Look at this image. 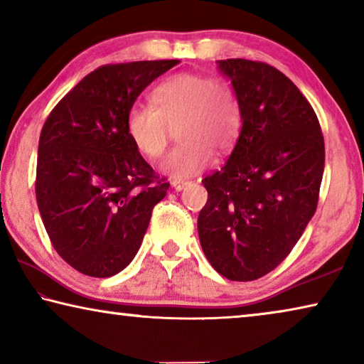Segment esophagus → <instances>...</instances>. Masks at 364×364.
I'll use <instances>...</instances> for the list:
<instances>
[{
  "label": "esophagus",
  "mask_w": 364,
  "mask_h": 364,
  "mask_svg": "<svg viewBox=\"0 0 364 364\" xmlns=\"http://www.w3.org/2000/svg\"><path fill=\"white\" fill-rule=\"evenodd\" d=\"M189 184V181H186V180H171V186L176 189V191H181V189H184Z\"/></svg>",
  "instance_id": "1"
}]
</instances>
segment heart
Returning <instances> with one entry per match:
<instances>
[{
  "instance_id": "obj_1",
  "label": "heart",
  "mask_w": 364,
  "mask_h": 364,
  "mask_svg": "<svg viewBox=\"0 0 364 364\" xmlns=\"http://www.w3.org/2000/svg\"><path fill=\"white\" fill-rule=\"evenodd\" d=\"M180 145L161 161L165 175L183 180L214 164L215 151L235 147L243 127L240 100L229 80L208 73H178L150 91V106L135 105L126 116V134L145 159L166 150L171 127Z\"/></svg>"
}]
</instances>
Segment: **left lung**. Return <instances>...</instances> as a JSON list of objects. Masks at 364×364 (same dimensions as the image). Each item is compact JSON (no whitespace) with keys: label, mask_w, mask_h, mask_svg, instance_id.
Listing matches in <instances>:
<instances>
[{"label":"left lung","mask_w":364,"mask_h":364,"mask_svg":"<svg viewBox=\"0 0 364 364\" xmlns=\"http://www.w3.org/2000/svg\"><path fill=\"white\" fill-rule=\"evenodd\" d=\"M217 65L240 100L243 127L227 164L203 180L199 242L217 273L253 281L283 262L316 213L323 135L312 106L278 68L245 58Z\"/></svg>","instance_id":"obj_1"}]
</instances>
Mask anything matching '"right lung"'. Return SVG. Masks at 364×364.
I'll use <instances>...</instances> for the list:
<instances>
[{"instance_id":"obj_1","label":"right lung","mask_w":364,"mask_h":364,"mask_svg":"<svg viewBox=\"0 0 364 364\" xmlns=\"http://www.w3.org/2000/svg\"><path fill=\"white\" fill-rule=\"evenodd\" d=\"M180 60L109 63L68 91L39 139L36 198L48 238L70 267L109 278L132 262L170 183L126 134L137 96Z\"/></svg>"}]
</instances>
